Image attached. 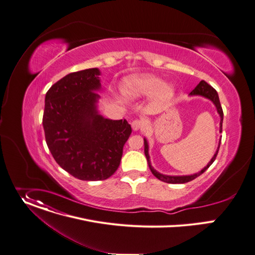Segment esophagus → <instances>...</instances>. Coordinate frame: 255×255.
Listing matches in <instances>:
<instances>
[{
  "instance_id": "1",
  "label": "esophagus",
  "mask_w": 255,
  "mask_h": 255,
  "mask_svg": "<svg viewBox=\"0 0 255 255\" xmlns=\"http://www.w3.org/2000/svg\"><path fill=\"white\" fill-rule=\"evenodd\" d=\"M143 126H144V123H143V121H141V120H134V121L131 123V127H132V130H133V131L140 130L141 128H143Z\"/></svg>"
}]
</instances>
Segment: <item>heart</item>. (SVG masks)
Returning a JSON list of instances; mask_svg holds the SVG:
<instances>
[{
    "instance_id": "b5f03b06",
    "label": "heart",
    "mask_w": 255,
    "mask_h": 255,
    "mask_svg": "<svg viewBox=\"0 0 255 255\" xmlns=\"http://www.w3.org/2000/svg\"><path fill=\"white\" fill-rule=\"evenodd\" d=\"M122 96L130 101L153 96L157 102L171 99L175 94V88L171 83L161 80L151 74H134L123 79L121 83Z\"/></svg>"
}]
</instances>
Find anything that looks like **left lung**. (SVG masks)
Instances as JSON below:
<instances>
[{
    "instance_id": "obj_1",
    "label": "left lung",
    "mask_w": 255,
    "mask_h": 255,
    "mask_svg": "<svg viewBox=\"0 0 255 255\" xmlns=\"http://www.w3.org/2000/svg\"><path fill=\"white\" fill-rule=\"evenodd\" d=\"M189 97H202L204 99H207L210 100L216 107L217 109V112L220 116V133H222V125H223V119H224V113H223V109H222V106H221V103H220V99H219V95L218 92L216 91L215 88H213L210 84H207L205 81L201 80L198 85L190 92L189 94ZM222 138V136H221ZM221 138H220V141H219V145H218V148L214 154V156L212 157V159L208 161L207 165L202 169L200 170L199 172L195 173V174H192V175H182V176H171V175H164L161 174L159 172H157L152 166H151V161H150V156H149V153H148V149H149V146H148V142H147V139L144 137V153H145V156H146V159H147V163H148V167L151 171V173L153 174L154 177H156L158 180L163 181V182H166V183H170V184H183V183H187L189 181H192L193 179H195L196 177L200 176L203 172H205L208 168H210V166L214 163L216 157H217V154H218V151H219V148H220V144H221Z\"/></svg>"
}]
</instances>
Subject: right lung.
<instances>
[{"mask_svg":"<svg viewBox=\"0 0 255 255\" xmlns=\"http://www.w3.org/2000/svg\"><path fill=\"white\" fill-rule=\"evenodd\" d=\"M101 71L85 69L66 75L48 90L42 125L58 165L83 181L110 178L119 168L132 132L126 120L104 118L98 110Z\"/></svg>","mask_w":255,"mask_h":255,"instance_id":"right-lung-1","label":"right lung"}]
</instances>
